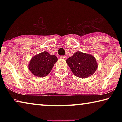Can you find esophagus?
I'll list each match as a JSON object with an SVG mask.
<instances>
[{"mask_svg": "<svg viewBox=\"0 0 122 122\" xmlns=\"http://www.w3.org/2000/svg\"><path fill=\"white\" fill-rule=\"evenodd\" d=\"M61 58L62 59L66 60V56H61Z\"/></svg>", "mask_w": 122, "mask_h": 122, "instance_id": "obj_1", "label": "esophagus"}]
</instances>
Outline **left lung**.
<instances>
[{"label": "left lung", "mask_w": 122, "mask_h": 122, "mask_svg": "<svg viewBox=\"0 0 122 122\" xmlns=\"http://www.w3.org/2000/svg\"><path fill=\"white\" fill-rule=\"evenodd\" d=\"M66 63L74 75L81 78L93 75L98 67L95 57L81 51H76L66 60Z\"/></svg>", "instance_id": "left-lung-1"}]
</instances>
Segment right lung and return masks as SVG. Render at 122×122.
Segmentation results:
<instances>
[{
	"mask_svg": "<svg viewBox=\"0 0 122 122\" xmlns=\"http://www.w3.org/2000/svg\"><path fill=\"white\" fill-rule=\"evenodd\" d=\"M57 60L55 55H51L46 51H43L32 57L28 68L36 77H45L51 71Z\"/></svg>",
	"mask_w": 122,
	"mask_h": 122,
	"instance_id": "obj_1",
	"label": "right lung"
}]
</instances>
